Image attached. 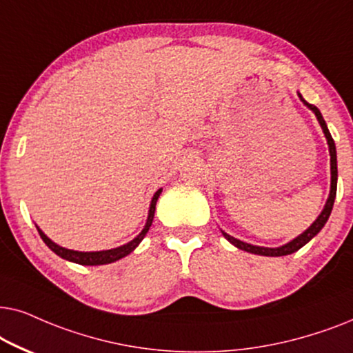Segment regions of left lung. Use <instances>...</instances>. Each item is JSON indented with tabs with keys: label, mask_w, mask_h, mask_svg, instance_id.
<instances>
[{
	"label": "left lung",
	"mask_w": 353,
	"mask_h": 353,
	"mask_svg": "<svg viewBox=\"0 0 353 353\" xmlns=\"http://www.w3.org/2000/svg\"><path fill=\"white\" fill-rule=\"evenodd\" d=\"M300 101L303 103L305 106L308 108L310 111L313 112L314 116H316V119L319 122V125H321L323 129V134L324 137H326V142H327V147H330V157H331V190H330V196H327L326 203H324V208L321 213H319V216L316 219L313 221L312 224H310L308 229H305V231L300 234V236H297L295 239H292V241L284 243V245L281 247H260V245H252V243H247L243 241H239V239L229 236L228 232L221 231L223 232V236L228 239L229 242L232 243L234 247L241 248V250L243 252H248V253H255V255H261V256H284V255H290V253L297 252L302 248L303 245H307V243L312 241V239L316 236V234L321 231V229L324 228V224H326L327 218H330L331 211H332V205H334V200H336V190H337V153H336V143L334 140H332L331 134H330V129H327L326 125V121L323 119L321 112H319V110L314 105H310V103H307L303 100V97L300 95V93H297Z\"/></svg>",
	"instance_id": "obj_1"
}]
</instances>
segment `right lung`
I'll return each mask as SVG.
<instances>
[{
	"mask_svg": "<svg viewBox=\"0 0 353 353\" xmlns=\"http://www.w3.org/2000/svg\"><path fill=\"white\" fill-rule=\"evenodd\" d=\"M163 189H158L154 192L153 199H152V203H150V210H148V218H147V223H145L142 232L139 234L137 237H134L132 241L124 243V245L121 247H116V248H110V250H100V252H79V250H70V248H64L58 245V243H54L51 239L46 236V234L41 231V229L37 225V229H39V234L40 237L43 239V242L48 245L51 250H53L56 255L64 258V260L68 261H72V263H77V265H83V266H98V265H108V263H114L117 260H121V258L128 256L129 253H132L135 248L139 247V243L143 241V237L147 236L150 225L153 223V216H154V208H157V201H158V196L161 194Z\"/></svg>",
	"mask_w": 353,
	"mask_h": 353,
	"instance_id": "right-lung-1",
	"label": "right lung"
}]
</instances>
